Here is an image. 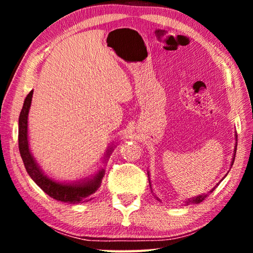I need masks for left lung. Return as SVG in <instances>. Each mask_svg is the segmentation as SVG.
<instances>
[{"label":"left lung","mask_w":253,"mask_h":253,"mask_svg":"<svg viewBox=\"0 0 253 253\" xmlns=\"http://www.w3.org/2000/svg\"><path fill=\"white\" fill-rule=\"evenodd\" d=\"M235 138H237V135H235ZM235 153H237V144H235V148H234V156H235ZM233 156V160H232V164H231V166H232L233 165V163H234V157ZM216 187V186H215ZM215 187H213L212 188V190L211 191H210V192H211V193H212V192L214 191V188H215ZM209 194H204V195H199V196H196V198H193V199H191V200H187L186 201V205L188 204V203H200V202H202V201L203 200H205V198H207V196H208Z\"/></svg>","instance_id":"left-lung-1"}]
</instances>
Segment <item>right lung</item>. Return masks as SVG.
Wrapping results in <instances>:
<instances>
[{
	"mask_svg": "<svg viewBox=\"0 0 253 253\" xmlns=\"http://www.w3.org/2000/svg\"><path fill=\"white\" fill-rule=\"evenodd\" d=\"M32 95L33 90L30 91L27 98H25L22 110H21L19 117V151L21 157H22L25 169H27L30 177L36 182L37 185L44 193L48 194L50 198L57 201H61V202L72 204L88 202V201L93 199L96 191L99 188L101 179L104 177L105 170H99V173L96 176H93L91 179H87V181L74 184L55 182L43 174L41 169L38 166L37 162L34 161L29 148L28 115L30 106H31Z\"/></svg>",
	"mask_w": 253,
	"mask_h": 253,
	"instance_id": "1",
	"label": "right lung"
}]
</instances>
